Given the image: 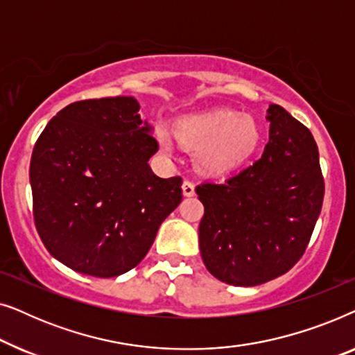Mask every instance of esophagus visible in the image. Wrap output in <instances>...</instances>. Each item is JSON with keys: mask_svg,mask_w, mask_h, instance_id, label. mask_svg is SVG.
<instances>
[{"mask_svg": "<svg viewBox=\"0 0 355 355\" xmlns=\"http://www.w3.org/2000/svg\"><path fill=\"white\" fill-rule=\"evenodd\" d=\"M182 192L186 197H192L193 193H196V186H193V182L186 179V181L182 182Z\"/></svg>", "mask_w": 355, "mask_h": 355, "instance_id": "1", "label": "esophagus"}]
</instances>
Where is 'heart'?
<instances>
[{
  "label": "heart",
  "instance_id": "heart-1",
  "mask_svg": "<svg viewBox=\"0 0 355 355\" xmlns=\"http://www.w3.org/2000/svg\"><path fill=\"white\" fill-rule=\"evenodd\" d=\"M176 137L193 148V159L202 171L225 174L241 168L259 148L261 129L254 116L236 114L231 110H211L179 119ZM164 152H171V140L158 130Z\"/></svg>",
  "mask_w": 355,
  "mask_h": 355
}]
</instances>
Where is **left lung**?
<instances>
[{"label": "left lung", "mask_w": 355, "mask_h": 355, "mask_svg": "<svg viewBox=\"0 0 355 355\" xmlns=\"http://www.w3.org/2000/svg\"><path fill=\"white\" fill-rule=\"evenodd\" d=\"M270 140L260 159L223 184L196 187L207 270L223 283L259 286L300 260L323 205L313 135L283 106L270 105Z\"/></svg>", "instance_id": "8db88e82"}]
</instances>
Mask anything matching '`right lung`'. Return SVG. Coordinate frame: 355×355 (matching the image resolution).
<instances>
[{
	"label": "right lung",
	"instance_id": "right-lung-1",
	"mask_svg": "<svg viewBox=\"0 0 355 355\" xmlns=\"http://www.w3.org/2000/svg\"><path fill=\"white\" fill-rule=\"evenodd\" d=\"M132 96L62 108L31 159L33 221L46 250L79 273L114 278L137 266L182 200V179L158 178V152Z\"/></svg>",
	"mask_w": 355,
	"mask_h": 355
}]
</instances>
